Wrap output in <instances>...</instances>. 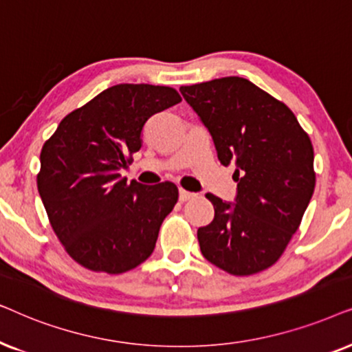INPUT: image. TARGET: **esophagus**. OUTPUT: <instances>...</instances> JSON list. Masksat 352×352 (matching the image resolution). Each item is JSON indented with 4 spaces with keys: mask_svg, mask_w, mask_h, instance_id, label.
I'll return each mask as SVG.
<instances>
[{
    "mask_svg": "<svg viewBox=\"0 0 352 352\" xmlns=\"http://www.w3.org/2000/svg\"><path fill=\"white\" fill-rule=\"evenodd\" d=\"M195 196H196V195L191 193V191H186V190H184V188L180 190V201H182V203H185V201L193 199Z\"/></svg>",
    "mask_w": 352,
    "mask_h": 352,
    "instance_id": "1",
    "label": "esophagus"
}]
</instances>
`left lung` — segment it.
<instances>
[{
	"mask_svg": "<svg viewBox=\"0 0 352 352\" xmlns=\"http://www.w3.org/2000/svg\"><path fill=\"white\" fill-rule=\"evenodd\" d=\"M212 135L222 166L235 164V204L208 193L214 220L198 230L203 256L236 277L274 265L316 188L314 148L285 102L241 77L180 87Z\"/></svg>",
	"mask_w": 352,
	"mask_h": 352,
	"instance_id": "left-lung-1",
	"label": "left lung"
}]
</instances>
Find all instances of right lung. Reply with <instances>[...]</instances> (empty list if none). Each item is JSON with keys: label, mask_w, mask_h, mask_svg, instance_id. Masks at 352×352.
<instances>
[{"label": "right lung", "mask_w": 352, "mask_h": 352, "mask_svg": "<svg viewBox=\"0 0 352 352\" xmlns=\"http://www.w3.org/2000/svg\"><path fill=\"white\" fill-rule=\"evenodd\" d=\"M180 101L172 87L120 83L69 112L45 142L36 186L56 236L77 264L117 275L153 254L179 188L172 182L127 184L119 170L142 148L144 122Z\"/></svg>", "instance_id": "1"}]
</instances>
